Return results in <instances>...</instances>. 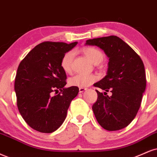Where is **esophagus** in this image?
Returning a JSON list of instances; mask_svg holds the SVG:
<instances>
[{
    "instance_id": "1",
    "label": "esophagus",
    "mask_w": 157,
    "mask_h": 157,
    "mask_svg": "<svg viewBox=\"0 0 157 157\" xmlns=\"http://www.w3.org/2000/svg\"><path fill=\"white\" fill-rule=\"evenodd\" d=\"M87 90L86 88H79V92H80V93H82V92H84L85 90Z\"/></svg>"
}]
</instances>
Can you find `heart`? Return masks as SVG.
Listing matches in <instances>:
<instances>
[{"mask_svg": "<svg viewBox=\"0 0 157 157\" xmlns=\"http://www.w3.org/2000/svg\"><path fill=\"white\" fill-rule=\"evenodd\" d=\"M85 56L94 64L101 63L104 59V54L101 50L94 47H88L82 50ZM75 58V52L73 51H68L62 57L60 66L63 71L70 73L72 69L73 60ZM97 80V77L94 75H76L69 80V84L71 86L85 88L89 86Z\"/></svg>", "mask_w": 157, "mask_h": 157, "instance_id": "obj_1", "label": "heart"}]
</instances>
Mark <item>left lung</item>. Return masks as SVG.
<instances>
[{
  "instance_id": "1",
  "label": "left lung",
  "mask_w": 157,
  "mask_h": 157,
  "mask_svg": "<svg viewBox=\"0 0 157 157\" xmlns=\"http://www.w3.org/2000/svg\"><path fill=\"white\" fill-rule=\"evenodd\" d=\"M86 44L99 47L109 58L107 75L94 86L110 91L112 95L104 96L96 90L97 101L92 107L96 118L105 129H121L132 121L140 107L146 87L143 60L116 36L88 39Z\"/></svg>"
}]
</instances>
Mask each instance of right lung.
I'll return each instance as SVG.
<instances>
[{
  "label": "right lung",
  "mask_w": 157,
  "mask_h": 157,
  "mask_svg": "<svg viewBox=\"0 0 157 157\" xmlns=\"http://www.w3.org/2000/svg\"><path fill=\"white\" fill-rule=\"evenodd\" d=\"M77 44V41L71 44L44 41L32 49L20 62L14 82L17 105L32 129L42 133L53 132L65 120L79 88H64L67 75L60 62L63 55ZM55 91L59 94L53 96Z\"/></svg>",
  "instance_id": "right-lung-1"
}]
</instances>
